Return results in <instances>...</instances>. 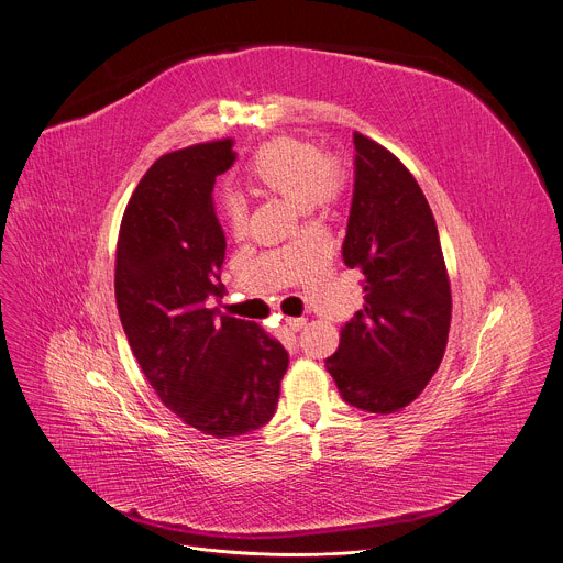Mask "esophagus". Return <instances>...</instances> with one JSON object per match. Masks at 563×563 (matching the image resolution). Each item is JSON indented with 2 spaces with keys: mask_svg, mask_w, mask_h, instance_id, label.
Returning a JSON list of instances; mask_svg holds the SVG:
<instances>
[{
  "mask_svg": "<svg viewBox=\"0 0 563 563\" xmlns=\"http://www.w3.org/2000/svg\"><path fill=\"white\" fill-rule=\"evenodd\" d=\"M285 323H287V328L294 330V332H298V330H302L305 325H308V321H305L302 317H289V319H285Z\"/></svg>",
  "mask_w": 563,
  "mask_h": 563,
  "instance_id": "1",
  "label": "esophagus"
}]
</instances>
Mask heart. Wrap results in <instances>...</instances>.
<instances>
[{
  "label": "heart",
  "instance_id": "heart-1",
  "mask_svg": "<svg viewBox=\"0 0 563 563\" xmlns=\"http://www.w3.org/2000/svg\"><path fill=\"white\" fill-rule=\"evenodd\" d=\"M253 190L291 199L300 209H330L345 190V170L339 159L300 136H274L253 152L244 168ZM222 216L235 235L246 229V207L240 197L222 199Z\"/></svg>",
  "mask_w": 563,
  "mask_h": 563
}]
</instances>
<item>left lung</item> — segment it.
Here are the masks:
<instances>
[{
  "mask_svg": "<svg viewBox=\"0 0 563 563\" xmlns=\"http://www.w3.org/2000/svg\"><path fill=\"white\" fill-rule=\"evenodd\" d=\"M354 195L343 263L364 274V310L325 368L341 397L395 413L431 382L451 325V285L429 201L390 150L354 132Z\"/></svg>",
  "mask_w": 563,
  "mask_h": 563,
  "instance_id": "1",
  "label": "left lung"
}]
</instances>
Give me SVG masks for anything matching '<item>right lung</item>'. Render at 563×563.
I'll return each instance as SVG.
<instances>
[{
    "instance_id": "add662e5",
    "label": "right lung",
    "mask_w": 563,
    "mask_h": 563,
    "mask_svg": "<svg viewBox=\"0 0 563 563\" xmlns=\"http://www.w3.org/2000/svg\"><path fill=\"white\" fill-rule=\"evenodd\" d=\"M233 162V139H218L152 164L125 207L114 269L119 317L145 379L181 422L213 438L267 424L289 364L258 323L207 308L224 291L213 186Z\"/></svg>"
}]
</instances>
